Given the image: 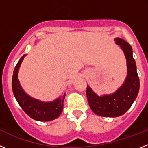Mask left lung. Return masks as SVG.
Returning a JSON list of instances; mask_svg holds the SVG:
<instances>
[{
  "instance_id": "8db88e82",
  "label": "left lung",
  "mask_w": 148,
  "mask_h": 148,
  "mask_svg": "<svg viewBox=\"0 0 148 148\" xmlns=\"http://www.w3.org/2000/svg\"><path fill=\"white\" fill-rule=\"evenodd\" d=\"M114 40L121 47L127 60V75L125 82L114 93L110 95L99 96L89 86L86 90L91 110L98 116L104 117H117L125 114L136 99L139 90V78L131 46L119 38Z\"/></svg>"
}]
</instances>
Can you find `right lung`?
I'll return each mask as SVG.
<instances>
[{"mask_svg": "<svg viewBox=\"0 0 148 148\" xmlns=\"http://www.w3.org/2000/svg\"><path fill=\"white\" fill-rule=\"evenodd\" d=\"M25 56L26 55H23L20 58L13 72L12 81L13 94L23 110L33 119L40 121H48L56 119L61 115L63 110L65 93L61 98L59 97L49 102H44L33 99L26 93L22 89L18 78L19 67Z\"/></svg>", "mask_w": 148, "mask_h": 148, "instance_id": "obj_1", "label": "right lung"}]
</instances>
